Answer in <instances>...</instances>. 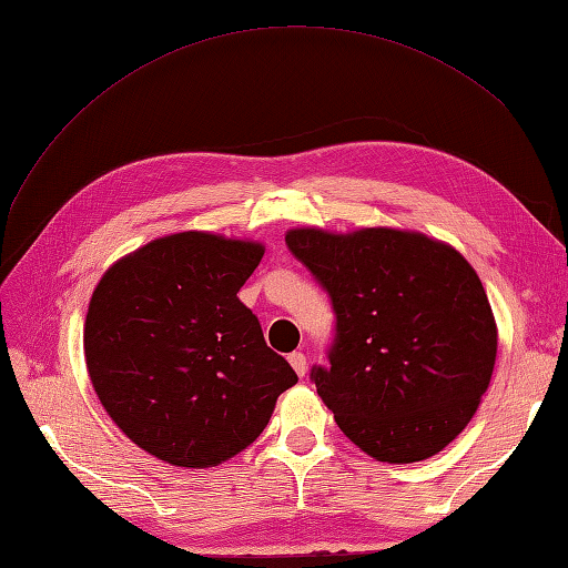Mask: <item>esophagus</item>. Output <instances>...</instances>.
<instances>
[{
	"label": "esophagus",
	"instance_id": "obj_1",
	"mask_svg": "<svg viewBox=\"0 0 568 568\" xmlns=\"http://www.w3.org/2000/svg\"><path fill=\"white\" fill-rule=\"evenodd\" d=\"M288 363H291V367H294V372H296L298 376H305L307 363H305V355H303V353H291V355H288Z\"/></svg>",
	"mask_w": 568,
	"mask_h": 568
}]
</instances>
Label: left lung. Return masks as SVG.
<instances>
[{
	"label": "left lung",
	"mask_w": 568,
	"mask_h": 568,
	"mask_svg": "<svg viewBox=\"0 0 568 568\" xmlns=\"http://www.w3.org/2000/svg\"><path fill=\"white\" fill-rule=\"evenodd\" d=\"M286 246L334 307V341L311 379L338 428L379 462L440 453L474 417L497 353L474 267L417 232L291 230Z\"/></svg>",
	"instance_id": "8db88e82"
}]
</instances>
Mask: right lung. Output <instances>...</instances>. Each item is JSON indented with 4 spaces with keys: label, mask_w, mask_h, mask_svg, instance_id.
I'll return each mask as SVG.
<instances>
[{
    "label": "right lung",
    "mask_w": 568,
    "mask_h": 568,
    "mask_svg": "<svg viewBox=\"0 0 568 568\" xmlns=\"http://www.w3.org/2000/svg\"><path fill=\"white\" fill-rule=\"evenodd\" d=\"M265 248L205 232L156 239L97 284L84 359L132 443L178 467H215L267 426L298 382L236 298Z\"/></svg>",
    "instance_id": "1"
}]
</instances>
